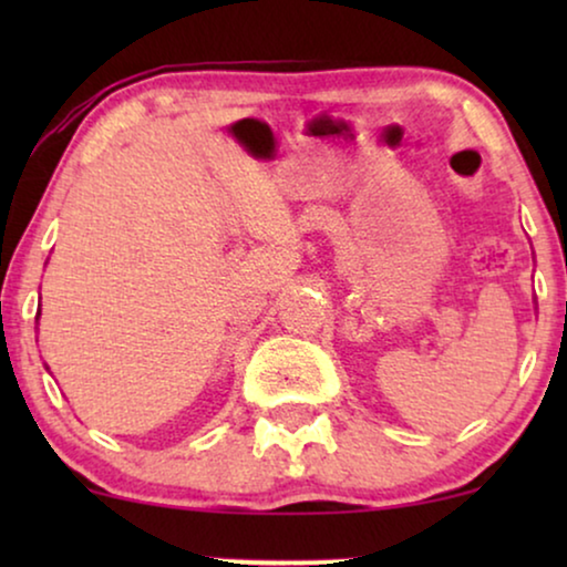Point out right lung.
<instances>
[{"mask_svg":"<svg viewBox=\"0 0 567 567\" xmlns=\"http://www.w3.org/2000/svg\"><path fill=\"white\" fill-rule=\"evenodd\" d=\"M38 317H41V309H38V315H35V320H38ZM45 369H49V367H45Z\"/></svg>","mask_w":567,"mask_h":567,"instance_id":"obj_1","label":"right lung"}]
</instances>
